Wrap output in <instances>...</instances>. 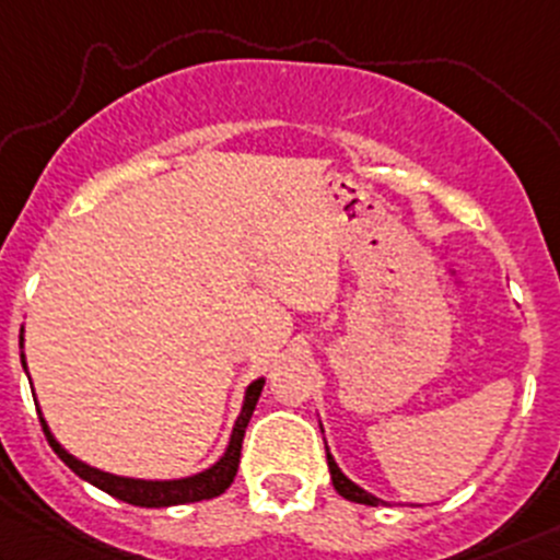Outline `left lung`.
<instances>
[{"instance_id":"1","label":"left lung","mask_w":560,"mask_h":560,"mask_svg":"<svg viewBox=\"0 0 560 560\" xmlns=\"http://www.w3.org/2000/svg\"><path fill=\"white\" fill-rule=\"evenodd\" d=\"M327 465H329V472H331V483H335L337 494H342V497H346V500H350V502H359V505H380V502H383V500H377V497L366 494L364 489H361V487H355V483L350 481V478L342 476V470L337 468L335 457H331L329 450H327Z\"/></svg>"}]
</instances>
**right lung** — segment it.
<instances>
[{
	"label": "right lung",
	"instance_id": "right-lung-1",
	"mask_svg": "<svg viewBox=\"0 0 560 560\" xmlns=\"http://www.w3.org/2000/svg\"><path fill=\"white\" fill-rule=\"evenodd\" d=\"M21 346H23V337H21ZM23 364H26V361H23ZM260 390H262V380H255V383L247 388L242 415H238L236 425H233L231 444H229V450H225L223 457H220V463H214L210 470L196 472V476H190V478H177V481H138V478L110 476V472L90 468V465L79 463L77 457H71V454L52 439L50 428H47V422L42 420V417H39V422H42V430H45L47 441H50L55 454H58V457L63 459V463L69 465V468L77 472L79 478L90 481L92 487L103 489L106 494L116 497V500L130 502V505H138V508L186 505V502L212 500V497L223 494V491L233 483V476H236V470H238V457H242L244 430H247V425H249V417H252V411H255V404H257V398H260Z\"/></svg>",
	"mask_w": 560,
	"mask_h": 560
}]
</instances>
